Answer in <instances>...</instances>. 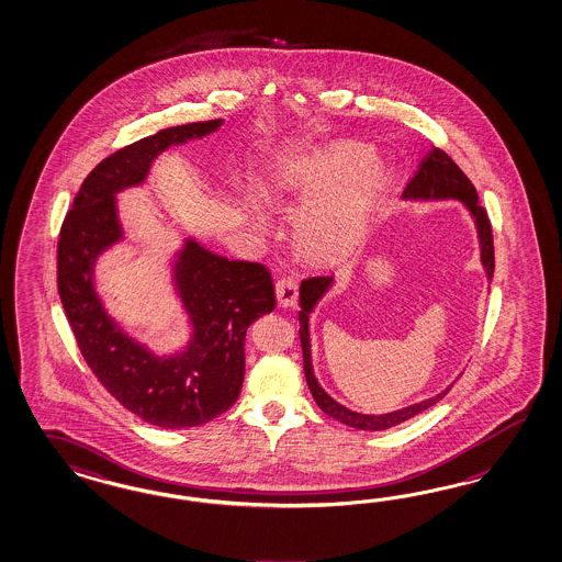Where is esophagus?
Returning <instances> with one entry per match:
<instances>
[{
  "mask_svg": "<svg viewBox=\"0 0 562 562\" xmlns=\"http://www.w3.org/2000/svg\"><path fill=\"white\" fill-rule=\"evenodd\" d=\"M274 291H277V302H279V305H283V307L297 305V297H300V283H297V279L281 277L277 281V285H274Z\"/></svg>",
  "mask_w": 562,
  "mask_h": 562,
  "instance_id": "34e87169",
  "label": "esophagus"
}]
</instances>
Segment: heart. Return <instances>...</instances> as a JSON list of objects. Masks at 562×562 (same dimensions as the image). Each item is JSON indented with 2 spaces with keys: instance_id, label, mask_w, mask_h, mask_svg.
I'll return each instance as SVG.
<instances>
[{
  "instance_id": "heart-1",
  "label": "heart",
  "mask_w": 562,
  "mask_h": 562,
  "mask_svg": "<svg viewBox=\"0 0 562 562\" xmlns=\"http://www.w3.org/2000/svg\"><path fill=\"white\" fill-rule=\"evenodd\" d=\"M373 149L338 139L300 156L283 170L279 189L304 201L293 222V236L304 257L335 262L355 255L368 240L380 203L392 184L384 164H371ZM250 207L267 225V201L250 191Z\"/></svg>"
}]
</instances>
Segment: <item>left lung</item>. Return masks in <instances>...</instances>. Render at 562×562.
Here are the masks:
<instances>
[{
    "mask_svg": "<svg viewBox=\"0 0 562 562\" xmlns=\"http://www.w3.org/2000/svg\"><path fill=\"white\" fill-rule=\"evenodd\" d=\"M404 201H460L468 213L472 215L476 234H479V244H481V262L486 279L491 281L495 273V246H493V229L491 222L486 217V211L479 203V193L474 184L468 180L460 166L449 158L448 154L439 147H431V151L420 160L415 177L408 180L404 193ZM335 274L328 277H310L302 281L300 285V338H302V351H304V373L310 392L314 396L316 404L328 417L337 418L342 425H349L353 429L361 431H384L390 427H396L404 423L406 418L415 417L418 413L427 411L434 406L435 402L441 401L451 385L441 390L427 401L415 402L411 406H404L401 411H392L385 415H363L342 406L340 402L335 401L326 390L322 387L321 382L316 380L314 366H312V342H310V314L318 305L326 291L333 288Z\"/></svg>",
    "mask_w": 562,
    "mask_h": 562,
    "instance_id": "8db88e82",
    "label": "left lung"
}]
</instances>
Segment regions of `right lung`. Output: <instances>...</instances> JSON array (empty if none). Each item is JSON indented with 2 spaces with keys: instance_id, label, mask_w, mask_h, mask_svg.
Returning a JSON list of instances; mask_svg holds the SVG:
<instances>
[{
  "instance_id": "1",
  "label": "right lung",
  "mask_w": 562,
  "mask_h": 562,
  "mask_svg": "<svg viewBox=\"0 0 562 562\" xmlns=\"http://www.w3.org/2000/svg\"><path fill=\"white\" fill-rule=\"evenodd\" d=\"M222 125L215 119L161 128L100 161L65 215L57 244L59 297L86 363L127 411L164 429L199 427L238 401L246 330L277 304L271 273L260 262L227 260L184 238L172 258V283L191 337L170 355L128 337L102 304L94 273L98 258L125 238L116 194L144 184L168 147Z\"/></svg>"
}]
</instances>
